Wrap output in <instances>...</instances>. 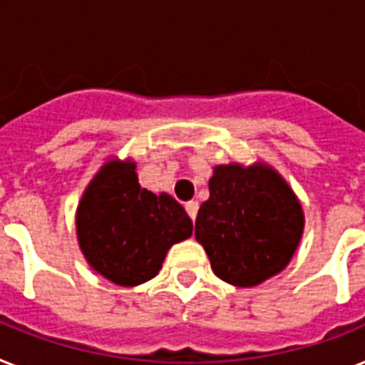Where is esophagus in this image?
I'll return each instance as SVG.
<instances>
[{
    "label": "esophagus",
    "instance_id": "obj_1",
    "mask_svg": "<svg viewBox=\"0 0 365 365\" xmlns=\"http://www.w3.org/2000/svg\"><path fill=\"white\" fill-rule=\"evenodd\" d=\"M186 212H188V216L192 220H195V216H197V209H200V205H197V201H190V203L185 205Z\"/></svg>",
    "mask_w": 365,
    "mask_h": 365
}]
</instances>
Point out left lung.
Returning <instances> with one entry per match:
<instances>
[{"instance_id":"8db88e82","label":"left lung","mask_w":365,"mask_h":365,"mask_svg":"<svg viewBox=\"0 0 365 365\" xmlns=\"http://www.w3.org/2000/svg\"><path fill=\"white\" fill-rule=\"evenodd\" d=\"M209 192L195 218V239L216 276L254 287L282 272L304 230L302 207L284 179L261 164L218 165Z\"/></svg>"}]
</instances>
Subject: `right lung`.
Returning a JSON list of instances; mask_svg holds the SVG:
<instances>
[{"label": "right lung", "instance_id": "right-lung-1", "mask_svg": "<svg viewBox=\"0 0 365 365\" xmlns=\"http://www.w3.org/2000/svg\"><path fill=\"white\" fill-rule=\"evenodd\" d=\"M135 164L108 162L78 207L76 230L87 263L123 287L155 278L168 250L192 235V220L171 195L141 188Z\"/></svg>", "mask_w": 365, "mask_h": 365}]
</instances>
